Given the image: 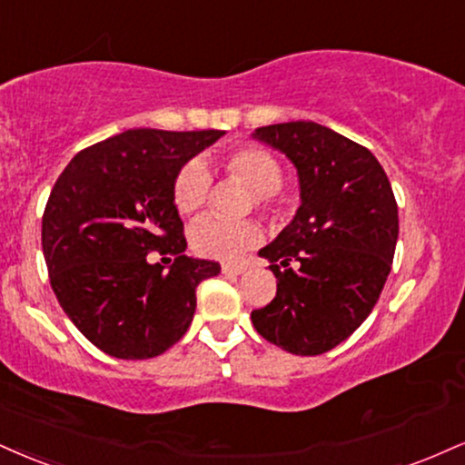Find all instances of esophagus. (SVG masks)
<instances>
[{
  "mask_svg": "<svg viewBox=\"0 0 465 465\" xmlns=\"http://www.w3.org/2000/svg\"><path fill=\"white\" fill-rule=\"evenodd\" d=\"M247 271L244 264H223V275H242Z\"/></svg>",
  "mask_w": 465,
  "mask_h": 465,
  "instance_id": "1",
  "label": "esophagus"
}]
</instances>
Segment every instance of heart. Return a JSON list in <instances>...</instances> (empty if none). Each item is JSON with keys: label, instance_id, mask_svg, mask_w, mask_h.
Masks as SVG:
<instances>
[{"label": "heart", "instance_id": "b5f03b06", "mask_svg": "<svg viewBox=\"0 0 465 465\" xmlns=\"http://www.w3.org/2000/svg\"><path fill=\"white\" fill-rule=\"evenodd\" d=\"M218 164L229 177L238 179L255 194L260 208L271 205L272 194L282 188L283 171L277 158L255 144H240L218 153ZM210 173L203 162L193 160L179 169L173 183V201L182 214H194L205 205L210 193ZM260 240V229L251 221H225L205 216L190 229L194 253L208 260L236 262Z\"/></svg>", "mask_w": 465, "mask_h": 465}]
</instances>
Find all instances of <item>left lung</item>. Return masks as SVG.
Wrapping results in <instances>:
<instances>
[{
  "label": "left lung",
  "mask_w": 465,
  "mask_h": 465,
  "mask_svg": "<svg viewBox=\"0 0 465 465\" xmlns=\"http://www.w3.org/2000/svg\"><path fill=\"white\" fill-rule=\"evenodd\" d=\"M251 136L292 162L301 188L292 221L260 249L277 294L251 321L288 353H327L366 321L390 275L399 240L392 186L371 151L314 121Z\"/></svg>",
  "instance_id": "left-lung-1"
}]
</instances>
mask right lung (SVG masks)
<instances>
[{
    "instance_id": "right-lung-1",
    "label": "right lung",
    "mask_w": 465,
    "mask_h": 465,
    "mask_svg": "<svg viewBox=\"0 0 465 465\" xmlns=\"http://www.w3.org/2000/svg\"><path fill=\"white\" fill-rule=\"evenodd\" d=\"M225 136L221 130H127L80 151L49 194L43 255L64 314L88 342L119 360H149L182 340L197 286L216 262L183 255L173 201L179 169ZM151 250L176 262L149 265Z\"/></svg>"
}]
</instances>
